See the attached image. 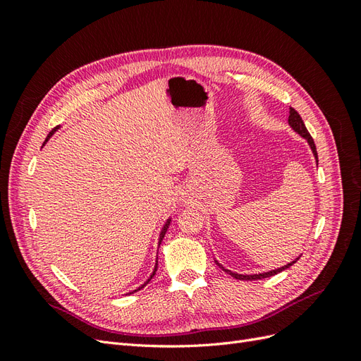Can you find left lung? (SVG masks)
<instances>
[{
  "label": "left lung",
  "instance_id": "obj_1",
  "mask_svg": "<svg viewBox=\"0 0 361 361\" xmlns=\"http://www.w3.org/2000/svg\"><path fill=\"white\" fill-rule=\"evenodd\" d=\"M289 125L292 126V129H293V130H297V133H298L301 137H304L305 140H307V143L310 145V149L313 150V155H314V158H316V162H318V152H316L314 141H313L312 135L309 134L307 128H305V125H304V122H302L301 116L298 114V111H297V110H293L292 106H289ZM297 260H298V259H297ZM297 260H293V262H290V264H288V265H285V267H281V268H279V269H272V271L264 272V274H253V276L236 274V272H232V271H228V269L223 268L220 264H218V262H216V265L220 267V268H223V269L227 272V274H231L232 277H235V279H238V280H260V279H267V277H271V276H276V274H279V272H281L283 269H286V268L292 267Z\"/></svg>",
  "mask_w": 361,
  "mask_h": 361
}]
</instances>
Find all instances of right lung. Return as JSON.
<instances>
[{"label":"right lung","mask_w":361,"mask_h":361,"mask_svg":"<svg viewBox=\"0 0 361 361\" xmlns=\"http://www.w3.org/2000/svg\"><path fill=\"white\" fill-rule=\"evenodd\" d=\"M57 128H59V126H57ZM57 128H54V129H52V130H51V133H49V134H48V137H47V140H45V143H47V141H48V138H49V137H51V135H52V134H54V130H56V129H57ZM169 224H170V220H169V221H167V223H166V226H164V228H162V232H161V236H159V244H161V241H162V238H164V235H166V232H167V228H169ZM157 267H158V265H157ZM155 271H157V268H155ZM155 271H154V274H152V276H150V279H152V277H154V276H155ZM150 279H149V280H150ZM149 280H147V281H146V283H149ZM146 283H145V285H143V286H146ZM143 286H141V288H143ZM141 288H138V289H135V290H134V292H137V290H140V289H141ZM130 293H133V292H130Z\"/></svg>","instance_id":"add662e5"}]
</instances>
